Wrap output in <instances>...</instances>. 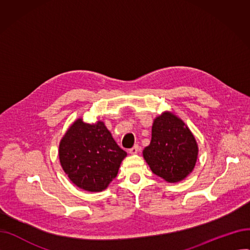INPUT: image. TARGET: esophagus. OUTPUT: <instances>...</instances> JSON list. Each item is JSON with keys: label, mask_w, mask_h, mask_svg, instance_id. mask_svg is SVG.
I'll return each mask as SVG.
<instances>
[{"label": "esophagus", "mask_w": 250, "mask_h": 250, "mask_svg": "<svg viewBox=\"0 0 250 250\" xmlns=\"http://www.w3.org/2000/svg\"><path fill=\"white\" fill-rule=\"evenodd\" d=\"M139 150H140L139 146H138V145H136V146H134L133 148H130V149L128 150V153H129V154H132V155H135V154H138Z\"/></svg>", "instance_id": "esophagus-1"}]
</instances>
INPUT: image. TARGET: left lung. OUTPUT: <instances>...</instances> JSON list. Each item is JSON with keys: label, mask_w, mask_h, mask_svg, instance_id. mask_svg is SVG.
<instances>
[{"label": "left lung", "mask_w": 250, "mask_h": 250, "mask_svg": "<svg viewBox=\"0 0 250 250\" xmlns=\"http://www.w3.org/2000/svg\"><path fill=\"white\" fill-rule=\"evenodd\" d=\"M198 155V143L181 118L170 111L155 118L150 145L143 151L154 174L169 183L181 181L192 172Z\"/></svg>", "instance_id": "left-lung-1"}]
</instances>
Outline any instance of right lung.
I'll use <instances>...</instances> for the list:
<instances>
[{
	"mask_svg": "<svg viewBox=\"0 0 250 250\" xmlns=\"http://www.w3.org/2000/svg\"><path fill=\"white\" fill-rule=\"evenodd\" d=\"M126 155L103 122L87 124L82 117L70 125L59 146L64 173L76 187L91 192L108 188Z\"/></svg>",
	"mask_w": 250,
	"mask_h": 250,
	"instance_id": "add662e5",
	"label": "right lung"
}]
</instances>
